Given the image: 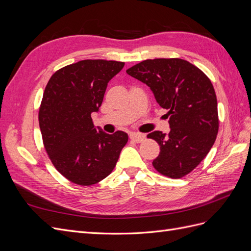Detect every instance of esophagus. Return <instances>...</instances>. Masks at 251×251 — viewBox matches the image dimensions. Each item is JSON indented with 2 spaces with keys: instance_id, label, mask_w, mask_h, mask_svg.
<instances>
[{
  "instance_id": "obj_1",
  "label": "esophagus",
  "mask_w": 251,
  "mask_h": 251,
  "mask_svg": "<svg viewBox=\"0 0 251 251\" xmlns=\"http://www.w3.org/2000/svg\"><path fill=\"white\" fill-rule=\"evenodd\" d=\"M130 138H131L133 141L139 143V142H142V141L144 140V138H146V135L140 134V133H132V134L130 135Z\"/></svg>"
}]
</instances>
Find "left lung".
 Listing matches in <instances>:
<instances>
[{"instance_id": "1", "label": "left lung", "mask_w": 251, "mask_h": 251, "mask_svg": "<svg viewBox=\"0 0 251 251\" xmlns=\"http://www.w3.org/2000/svg\"><path fill=\"white\" fill-rule=\"evenodd\" d=\"M126 73L150 87L159 105L169 111L170 133L148 135L160 146L153 161L155 170L166 177L182 178L199 165L217 138L218 102L211 81L181 58L147 59Z\"/></svg>"}]
</instances>
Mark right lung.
Returning a JSON list of instances; mask_svg holds the SVG:
<instances>
[{
    "mask_svg": "<svg viewBox=\"0 0 251 251\" xmlns=\"http://www.w3.org/2000/svg\"><path fill=\"white\" fill-rule=\"evenodd\" d=\"M123 62L85 59L66 66L49 79L44 91L39 123L45 149L55 169L78 185H92L111 174L127 134L110 135L95 127L108 82Z\"/></svg>",
    "mask_w": 251,
    "mask_h": 251,
    "instance_id": "right-lung-1",
    "label": "right lung"
}]
</instances>
